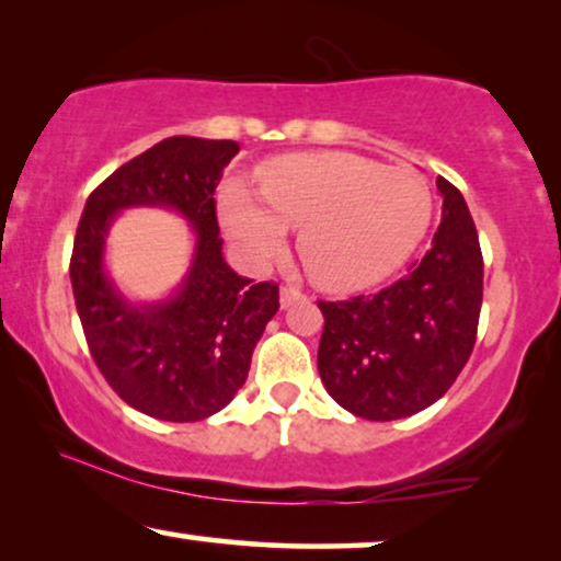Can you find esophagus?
<instances>
[{
  "mask_svg": "<svg viewBox=\"0 0 561 561\" xmlns=\"http://www.w3.org/2000/svg\"><path fill=\"white\" fill-rule=\"evenodd\" d=\"M300 300H305V295L300 293V289H295V287H282L279 289V305H282V308H293V305L300 302Z\"/></svg>",
  "mask_w": 561,
  "mask_h": 561,
  "instance_id": "1",
  "label": "esophagus"
}]
</instances>
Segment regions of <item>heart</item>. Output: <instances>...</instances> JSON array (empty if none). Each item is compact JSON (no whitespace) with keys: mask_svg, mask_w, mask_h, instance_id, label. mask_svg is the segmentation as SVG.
Instances as JSON below:
<instances>
[{"mask_svg":"<svg viewBox=\"0 0 561 561\" xmlns=\"http://www.w3.org/2000/svg\"><path fill=\"white\" fill-rule=\"evenodd\" d=\"M259 197L230 179L218 218L251 264H266L297 230L310 279L331 293H354L398 272L433 220L428 182L410 169L346 151L287 153L256 169Z\"/></svg>","mask_w":561,"mask_h":561,"instance_id":"obj_1","label":"heart"}]
</instances>
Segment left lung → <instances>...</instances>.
<instances>
[{
    "label": "left lung",
    "instance_id": "obj_1",
    "mask_svg": "<svg viewBox=\"0 0 561 561\" xmlns=\"http://www.w3.org/2000/svg\"><path fill=\"white\" fill-rule=\"evenodd\" d=\"M444 197L431 251L408 276L371 297L318 302L325 325L318 371L331 398L367 421H398L433 405L474 348L482 308V253L457 186Z\"/></svg>",
    "mask_w": 561,
    "mask_h": 561
}]
</instances>
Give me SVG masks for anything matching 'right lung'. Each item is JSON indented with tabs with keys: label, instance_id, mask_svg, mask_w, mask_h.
<instances>
[{
	"label": "right lung",
	"instance_id": "add662e5",
	"mask_svg": "<svg viewBox=\"0 0 561 561\" xmlns=\"http://www.w3.org/2000/svg\"><path fill=\"white\" fill-rule=\"evenodd\" d=\"M238 148L236 140H161L89 194L73 238V300L96 367L130 408L159 421H205L226 408L279 310V287L253 285L222 256L215 186ZM133 206H161L191 222V268L163 301H128L103 264L111 222Z\"/></svg>",
	"mask_w": 561,
	"mask_h": 561
}]
</instances>
